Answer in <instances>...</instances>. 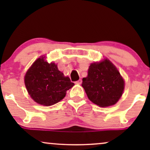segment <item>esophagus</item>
<instances>
[{"instance_id": "obj_1", "label": "esophagus", "mask_w": 150, "mask_h": 150, "mask_svg": "<svg viewBox=\"0 0 150 150\" xmlns=\"http://www.w3.org/2000/svg\"><path fill=\"white\" fill-rule=\"evenodd\" d=\"M75 83H76V84H77V85H80V84H81V83H82V80H81V79H80V80H79V81H76V82H75Z\"/></svg>"}]
</instances>
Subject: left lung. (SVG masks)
Here are the masks:
<instances>
[{"instance_id":"8db88e82","label":"left lung","mask_w":150,"mask_h":150,"mask_svg":"<svg viewBox=\"0 0 150 150\" xmlns=\"http://www.w3.org/2000/svg\"><path fill=\"white\" fill-rule=\"evenodd\" d=\"M82 86L93 103L107 107L117 103L124 89V81L109 60L91 63Z\"/></svg>"}]
</instances>
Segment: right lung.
<instances>
[{
    "mask_svg": "<svg viewBox=\"0 0 150 150\" xmlns=\"http://www.w3.org/2000/svg\"><path fill=\"white\" fill-rule=\"evenodd\" d=\"M24 83L32 99L37 103L51 106L65 98L66 91L74 85L69 77L41 57L35 61L26 72Z\"/></svg>",
    "mask_w": 150,
    "mask_h": 150,
    "instance_id": "add662e5",
    "label": "right lung"
}]
</instances>
